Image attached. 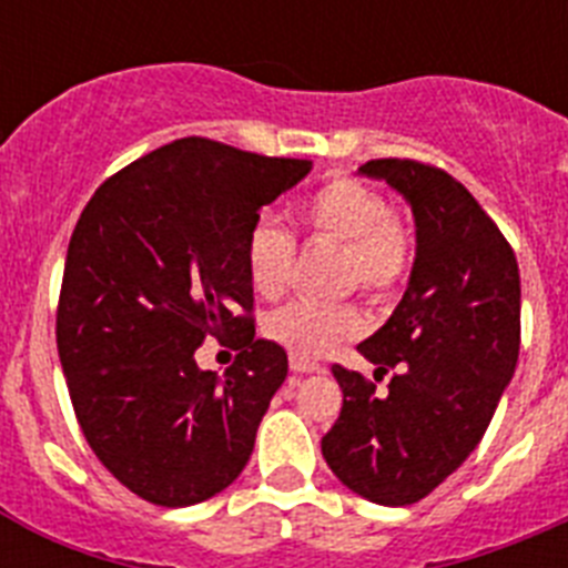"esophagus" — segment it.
<instances>
[{"label": "esophagus", "mask_w": 568, "mask_h": 568, "mask_svg": "<svg viewBox=\"0 0 568 568\" xmlns=\"http://www.w3.org/2000/svg\"><path fill=\"white\" fill-rule=\"evenodd\" d=\"M290 369L298 375L321 373V364H315V361H310V358H298V355H290Z\"/></svg>", "instance_id": "1"}]
</instances>
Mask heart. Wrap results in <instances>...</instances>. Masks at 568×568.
I'll use <instances>...</instances> for the list:
<instances>
[{
	"label": "heart",
	"instance_id": "b5f03b06",
	"mask_svg": "<svg viewBox=\"0 0 568 568\" xmlns=\"http://www.w3.org/2000/svg\"><path fill=\"white\" fill-rule=\"evenodd\" d=\"M298 222L315 239L341 244L338 281L358 287L366 298H393L409 278L415 241L389 202L353 175H335L298 204ZM295 267V239L270 219L250 227L244 241V270L255 295L275 301L290 287ZM267 335L298 358H324L355 338L361 315L355 304L295 301L275 310L264 324Z\"/></svg>",
	"mask_w": 568,
	"mask_h": 568
}]
</instances>
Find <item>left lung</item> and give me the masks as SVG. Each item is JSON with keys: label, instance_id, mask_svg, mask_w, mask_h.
Listing matches in <instances>:
<instances>
[{"label": "left lung", "instance_id": "1", "mask_svg": "<svg viewBox=\"0 0 568 568\" xmlns=\"http://www.w3.org/2000/svg\"><path fill=\"white\" fill-rule=\"evenodd\" d=\"M361 173L404 195L418 253L404 298L358 346L393 378L384 398L333 366L344 404L321 453L361 498L409 506L444 484L484 438L520 353L515 250L475 195L433 164L373 159Z\"/></svg>", "mask_w": 568, "mask_h": 568}]
</instances>
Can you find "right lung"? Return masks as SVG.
Returning a JSON list of instances; mask_svg holds the SVG:
<instances>
[{
  "label": "right lung",
  "instance_id": "1",
  "mask_svg": "<svg viewBox=\"0 0 568 568\" xmlns=\"http://www.w3.org/2000/svg\"><path fill=\"white\" fill-rule=\"evenodd\" d=\"M310 168L190 135L110 175L79 215L59 361L84 440L148 504H202L253 455L287 353L255 338L244 241ZM204 337L240 349L224 379L194 366Z\"/></svg>",
  "mask_w": 568,
  "mask_h": 568
}]
</instances>
